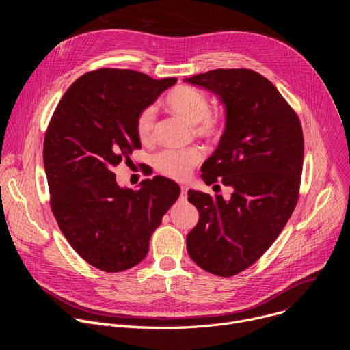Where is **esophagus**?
Instances as JSON below:
<instances>
[{"mask_svg": "<svg viewBox=\"0 0 350 350\" xmlns=\"http://www.w3.org/2000/svg\"><path fill=\"white\" fill-rule=\"evenodd\" d=\"M187 191H188V187H187V185H181V196H183V198H185Z\"/></svg>", "mask_w": 350, "mask_h": 350, "instance_id": "34e87169", "label": "esophagus"}]
</instances>
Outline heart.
<instances>
[{
	"label": "heart",
	"mask_w": 350,
	"mask_h": 350,
	"mask_svg": "<svg viewBox=\"0 0 350 350\" xmlns=\"http://www.w3.org/2000/svg\"><path fill=\"white\" fill-rule=\"evenodd\" d=\"M167 109L192 126L196 137L208 142H219L226 131V116L211 111L209 98L202 92L189 87H178L166 98ZM157 113L148 107L137 118V134L141 142L149 144L155 138ZM202 161L199 148L185 151H163L155 158V169L173 180H184L192 167Z\"/></svg>",
	"instance_id": "obj_1"
}]
</instances>
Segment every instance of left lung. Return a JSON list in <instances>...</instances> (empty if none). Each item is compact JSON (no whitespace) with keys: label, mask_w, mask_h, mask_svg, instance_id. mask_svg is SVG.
I'll return each instance as SVG.
<instances>
[{"label":"left lung","mask_w":350,"mask_h":350,"mask_svg":"<svg viewBox=\"0 0 350 350\" xmlns=\"http://www.w3.org/2000/svg\"><path fill=\"white\" fill-rule=\"evenodd\" d=\"M184 81L215 92L226 107L224 135L201 176L208 185L220 181L232 188L228 201L188 191L199 221L187 235V251L208 273L231 277L260 259L297 204L302 124L274 84L255 70L215 69Z\"/></svg>","instance_id":"8db88e82"}]
</instances>
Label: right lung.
<instances>
[{
  "mask_svg": "<svg viewBox=\"0 0 350 350\" xmlns=\"http://www.w3.org/2000/svg\"><path fill=\"white\" fill-rule=\"evenodd\" d=\"M176 81L130 69L88 72L68 88L46 127L42 158L51 211L75 251L103 271L142 262L180 195L161 176L133 191L119 187L115 174L141 148L138 115Z\"/></svg>",
  "mask_w": 350,
  "mask_h": 350,
  "instance_id": "right-lung-1",
  "label": "right lung"
}]
</instances>
